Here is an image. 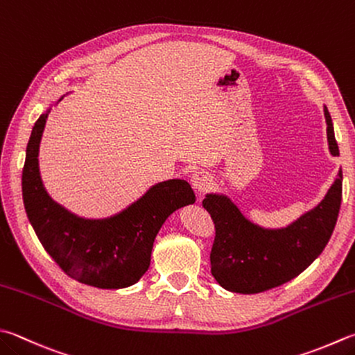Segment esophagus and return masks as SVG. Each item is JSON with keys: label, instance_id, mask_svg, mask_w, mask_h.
Instances as JSON below:
<instances>
[{"label": "esophagus", "instance_id": "34e87169", "mask_svg": "<svg viewBox=\"0 0 355 355\" xmlns=\"http://www.w3.org/2000/svg\"><path fill=\"white\" fill-rule=\"evenodd\" d=\"M191 184H193V187H195L198 191H202L204 193V191H207L211 187L213 178H211V175H210L209 171L199 170L196 173H193Z\"/></svg>", "mask_w": 355, "mask_h": 355}]
</instances>
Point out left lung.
I'll use <instances>...</instances> for the list:
<instances>
[{
  "mask_svg": "<svg viewBox=\"0 0 355 355\" xmlns=\"http://www.w3.org/2000/svg\"><path fill=\"white\" fill-rule=\"evenodd\" d=\"M327 142L338 156L332 119L324 108ZM342 170L324 199L282 230H266L247 220L229 199L207 195L204 209L215 224L211 275L227 291L258 293L282 286L312 264L329 241L342 204Z\"/></svg>",
  "mask_w": 355,
  "mask_h": 355,
  "instance_id": "8db88e82",
  "label": "left lung"
}]
</instances>
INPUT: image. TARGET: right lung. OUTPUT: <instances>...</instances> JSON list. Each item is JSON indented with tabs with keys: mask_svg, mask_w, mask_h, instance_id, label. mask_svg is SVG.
<instances>
[{
	"mask_svg": "<svg viewBox=\"0 0 355 355\" xmlns=\"http://www.w3.org/2000/svg\"><path fill=\"white\" fill-rule=\"evenodd\" d=\"M48 112L33 125L23 168V200L40 243L66 275L98 289L137 283L148 270L153 243L173 211L195 202L189 182L165 180L119 215L91 220L72 215L48 196L40 179L38 146Z\"/></svg>",
	"mask_w": 355,
	"mask_h": 355,
	"instance_id": "right-lung-1",
	"label": "right lung"
}]
</instances>
